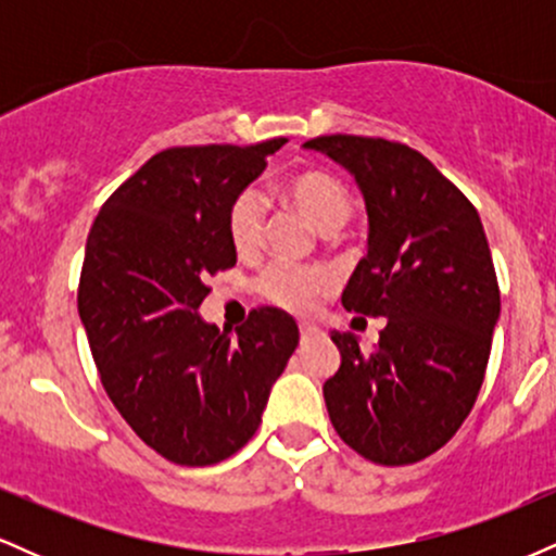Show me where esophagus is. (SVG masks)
<instances>
[{"instance_id":"1","label":"esophagus","mask_w":556,"mask_h":556,"mask_svg":"<svg viewBox=\"0 0 556 556\" xmlns=\"http://www.w3.org/2000/svg\"><path fill=\"white\" fill-rule=\"evenodd\" d=\"M314 334H318V327H314V324H300V337H303V340H308V337Z\"/></svg>"}]
</instances>
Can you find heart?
<instances>
[{"label": "heart", "instance_id": "1", "mask_svg": "<svg viewBox=\"0 0 556 556\" xmlns=\"http://www.w3.org/2000/svg\"><path fill=\"white\" fill-rule=\"evenodd\" d=\"M279 193L318 232H337L353 216V195L348 185L324 169H303L287 177ZM266 227V201L256 188H242L227 208V238L238 253L258 251ZM331 287L321 269L274 264L258 277V292L279 308L305 314Z\"/></svg>", "mask_w": 556, "mask_h": 556}]
</instances>
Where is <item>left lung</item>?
<instances>
[{
  "label": "left lung",
  "mask_w": 556,
  "mask_h": 556,
  "mask_svg": "<svg viewBox=\"0 0 556 556\" xmlns=\"http://www.w3.org/2000/svg\"><path fill=\"white\" fill-rule=\"evenodd\" d=\"M342 164L368 212V253L342 305L387 318L363 353L331 331L342 363L324 384L331 426L379 465H410L455 437L483 384L500 285L476 206L424 154L384 138L305 143Z\"/></svg>",
  "instance_id": "left-lung-1"
}]
</instances>
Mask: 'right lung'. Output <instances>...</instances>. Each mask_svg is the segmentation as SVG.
I'll use <instances>...</instances> for the list:
<instances>
[{
  "label": "right lung",
  "mask_w": 556,
  "mask_h": 556,
  "mask_svg": "<svg viewBox=\"0 0 556 556\" xmlns=\"http://www.w3.org/2000/svg\"><path fill=\"white\" fill-rule=\"evenodd\" d=\"M285 143L159 151L88 232L78 314L101 384L169 463L203 468L245 446L298 348L295 318L279 308L251 311L235 337L198 316L208 274L238 261L229 203Z\"/></svg>",
  "instance_id": "obj_1"
}]
</instances>
